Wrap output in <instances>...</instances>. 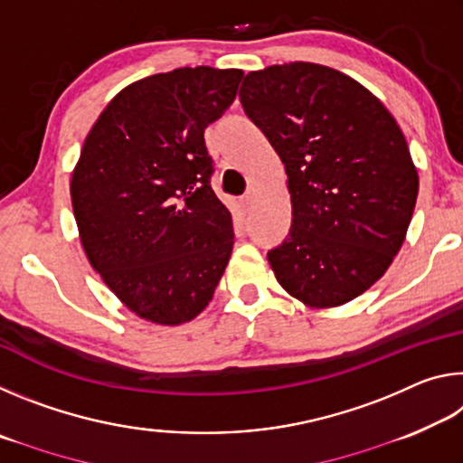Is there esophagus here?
Instances as JSON below:
<instances>
[{
  "mask_svg": "<svg viewBox=\"0 0 463 463\" xmlns=\"http://www.w3.org/2000/svg\"><path fill=\"white\" fill-rule=\"evenodd\" d=\"M253 200H255V194L253 192H247L245 195H242V198H241V202H242V206H245V208H249L250 206V203H253Z\"/></svg>",
  "mask_w": 463,
  "mask_h": 463,
  "instance_id": "esophagus-1",
  "label": "esophagus"
}]
</instances>
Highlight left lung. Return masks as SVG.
<instances>
[{
    "instance_id": "8db88e82",
    "label": "left lung",
    "mask_w": 463,
    "mask_h": 463,
    "mask_svg": "<svg viewBox=\"0 0 463 463\" xmlns=\"http://www.w3.org/2000/svg\"><path fill=\"white\" fill-rule=\"evenodd\" d=\"M239 96L288 174L292 231L268 253L276 279L308 308L351 302L394 261L417 203L401 127L354 77L317 62L250 71Z\"/></svg>"
}]
</instances>
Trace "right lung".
<instances>
[{
	"mask_svg": "<svg viewBox=\"0 0 463 463\" xmlns=\"http://www.w3.org/2000/svg\"><path fill=\"white\" fill-rule=\"evenodd\" d=\"M241 80V69L182 67L127 85L101 109L71 174L88 261L153 325L194 320L229 265L232 216L210 185L203 128Z\"/></svg>",
	"mask_w": 463,
	"mask_h": 463,
	"instance_id": "right-lung-1",
	"label": "right lung"
}]
</instances>
